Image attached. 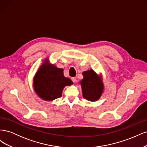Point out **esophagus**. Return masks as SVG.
<instances>
[{"mask_svg": "<svg viewBox=\"0 0 147 147\" xmlns=\"http://www.w3.org/2000/svg\"><path fill=\"white\" fill-rule=\"evenodd\" d=\"M72 81L74 82V83H75L77 82V79H76V78H75V77H73V78H72Z\"/></svg>", "mask_w": 147, "mask_h": 147, "instance_id": "obj_1", "label": "esophagus"}]
</instances>
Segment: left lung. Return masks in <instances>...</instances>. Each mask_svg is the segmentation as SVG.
I'll return each instance as SVG.
<instances>
[{"label":"left lung","mask_w":147,"mask_h":147,"mask_svg":"<svg viewBox=\"0 0 147 147\" xmlns=\"http://www.w3.org/2000/svg\"><path fill=\"white\" fill-rule=\"evenodd\" d=\"M83 78L80 82L83 97L89 101L99 100L104 90L102 76H99L92 69L83 72Z\"/></svg>","instance_id":"obj_1"}]
</instances>
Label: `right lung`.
Wrapping results in <instances>:
<instances>
[{"label":"right lung","instance_id":"1","mask_svg":"<svg viewBox=\"0 0 147 147\" xmlns=\"http://www.w3.org/2000/svg\"><path fill=\"white\" fill-rule=\"evenodd\" d=\"M63 69L44 60L33 79V86L36 94L44 100L52 101L62 96L66 86L73 84L71 80L64 77Z\"/></svg>","mask_w":147,"mask_h":147}]
</instances>
